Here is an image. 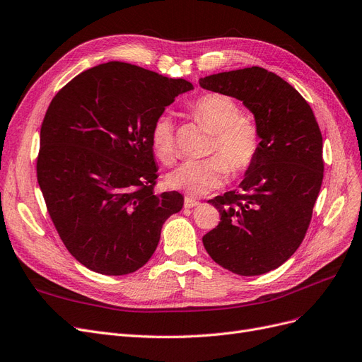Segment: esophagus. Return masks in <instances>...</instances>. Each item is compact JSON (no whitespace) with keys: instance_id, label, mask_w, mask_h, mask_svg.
Listing matches in <instances>:
<instances>
[{"instance_id":"obj_1","label":"esophagus","mask_w":362,"mask_h":362,"mask_svg":"<svg viewBox=\"0 0 362 362\" xmlns=\"http://www.w3.org/2000/svg\"><path fill=\"white\" fill-rule=\"evenodd\" d=\"M199 203L197 202V199H192L189 197L185 198V209H192V207H197Z\"/></svg>"}]
</instances>
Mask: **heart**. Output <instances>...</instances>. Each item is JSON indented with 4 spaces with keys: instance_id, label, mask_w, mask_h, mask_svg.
Returning <instances> with one entry per match:
<instances>
[{
    "instance_id": "1",
    "label": "heart",
    "mask_w": 362,
    "mask_h": 362,
    "mask_svg": "<svg viewBox=\"0 0 362 362\" xmlns=\"http://www.w3.org/2000/svg\"><path fill=\"white\" fill-rule=\"evenodd\" d=\"M189 115L213 131L209 153L215 155L199 160H186L171 171L165 183L171 189L188 197H202L218 189L228 171L242 176L255 164L259 152V131L253 120L242 115L238 103L219 92H206L188 104ZM153 155L164 165L176 158V128L171 115L160 113L151 127Z\"/></svg>"
}]
</instances>
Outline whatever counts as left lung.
Masks as SVG:
<instances>
[{"mask_svg":"<svg viewBox=\"0 0 362 362\" xmlns=\"http://www.w3.org/2000/svg\"><path fill=\"white\" fill-rule=\"evenodd\" d=\"M255 116L259 152L242 191L209 199L221 222L203 237L211 259L240 276L269 273L298 249L324 179L322 134L300 92L261 66L199 78Z\"/></svg>","mask_w":362,"mask_h":362,"instance_id":"8db88e82","label":"left lung"}]
</instances>
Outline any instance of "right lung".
I'll return each instance as SVG.
<instances>
[{
	"label": "right lung",
	"mask_w": 362,
	"mask_h": 362,
	"mask_svg": "<svg viewBox=\"0 0 362 362\" xmlns=\"http://www.w3.org/2000/svg\"><path fill=\"white\" fill-rule=\"evenodd\" d=\"M192 85L127 62L76 76L50 101L40 131L37 180L49 216L86 269L122 276L151 259L164 222L183 207L155 194L151 127Z\"/></svg>",
	"instance_id": "add662e5"
}]
</instances>
